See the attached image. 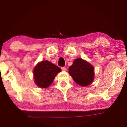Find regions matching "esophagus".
I'll return each mask as SVG.
<instances>
[{
  "instance_id": "esophagus-1",
  "label": "esophagus",
  "mask_w": 127,
  "mask_h": 127,
  "mask_svg": "<svg viewBox=\"0 0 127 127\" xmlns=\"http://www.w3.org/2000/svg\"><path fill=\"white\" fill-rule=\"evenodd\" d=\"M61 69L62 71H66V70H67L66 67H62Z\"/></svg>"
}]
</instances>
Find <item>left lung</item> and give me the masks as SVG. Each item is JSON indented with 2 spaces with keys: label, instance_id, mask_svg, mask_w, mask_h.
<instances>
[{
  "label": "left lung",
  "instance_id": "8db88e82",
  "mask_svg": "<svg viewBox=\"0 0 127 127\" xmlns=\"http://www.w3.org/2000/svg\"><path fill=\"white\" fill-rule=\"evenodd\" d=\"M69 73L80 86L85 87L93 82L94 77V67L86 61L77 58L69 67Z\"/></svg>",
  "mask_w": 127,
  "mask_h": 127
}]
</instances>
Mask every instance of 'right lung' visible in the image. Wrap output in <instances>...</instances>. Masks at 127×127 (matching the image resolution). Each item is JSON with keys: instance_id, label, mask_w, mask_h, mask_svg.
<instances>
[{"instance_id": "obj_1", "label": "right lung", "mask_w": 127, "mask_h": 127, "mask_svg": "<svg viewBox=\"0 0 127 127\" xmlns=\"http://www.w3.org/2000/svg\"><path fill=\"white\" fill-rule=\"evenodd\" d=\"M61 69L54 64L44 61L36 65L33 70L35 83L40 88H47L53 82Z\"/></svg>"}]
</instances>
